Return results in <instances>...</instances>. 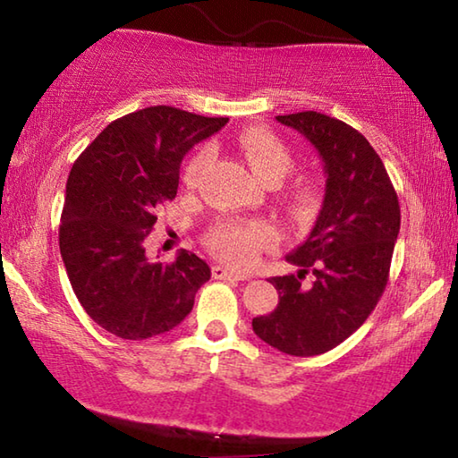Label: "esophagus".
Listing matches in <instances>:
<instances>
[{"mask_svg":"<svg viewBox=\"0 0 458 458\" xmlns=\"http://www.w3.org/2000/svg\"><path fill=\"white\" fill-rule=\"evenodd\" d=\"M212 277H215V279H229V281H246L248 275H243L240 271H233V268H229L225 265H215V267H212Z\"/></svg>","mask_w":458,"mask_h":458,"instance_id":"34e87169","label":"esophagus"}]
</instances>
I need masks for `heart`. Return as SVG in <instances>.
<instances>
[{
	"instance_id": "heart-1",
	"label": "heart",
	"mask_w": 458,
	"mask_h": 458,
	"mask_svg": "<svg viewBox=\"0 0 458 458\" xmlns=\"http://www.w3.org/2000/svg\"><path fill=\"white\" fill-rule=\"evenodd\" d=\"M237 146L246 156L248 165L268 185L279 183L293 165L290 148L279 140L273 131L265 127H250L237 137ZM210 152L206 148L198 149L187 160L183 171V183L193 187L198 183L199 173L208 165ZM317 191L309 183L296 187L292 193V206L298 212H309L315 206ZM210 252L231 267L248 268L259 262L262 252L277 243V231L267 221H223L212 227L206 235Z\"/></svg>"
}]
</instances>
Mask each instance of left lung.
Wrapping results in <instances>:
<instances>
[{
    "instance_id": "8db88e82",
    "label": "left lung",
    "mask_w": 458,
    "mask_h": 458,
    "mask_svg": "<svg viewBox=\"0 0 458 458\" xmlns=\"http://www.w3.org/2000/svg\"><path fill=\"white\" fill-rule=\"evenodd\" d=\"M277 121L318 149L327 181L309 240L287 254L298 275L268 279L279 304L252 318V329L279 352L315 356L340 346L377 306L390 277L400 204L384 162L350 124L315 110ZM309 272L313 281L304 284Z\"/></svg>"
}]
</instances>
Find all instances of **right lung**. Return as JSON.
Masks as SVG:
<instances>
[{"label":"right lung","instance_id":"obj_1","mask_svg":"<svg viewBox=\"0 0 458 458\" xmlns=\"http://www.w3.org/2000/svg\"><path fill=\"white\" fill-rule=\"evenodd\" d=\"M227 121L149 106L112 121L72 165L60 254L81 306L112 335L166 334L210 279V267L187 250L171 265L149 262L146 240L177 196L183 156Z\"/></svg>","mask_w":458,"mask_h":458}]
</instances>
